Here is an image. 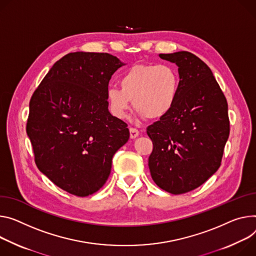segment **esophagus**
Returning a JSON list of instances; mask_svg holds the SVG:
<instances>
[{
    "label": "esophagus",
    "instance_id": "1",
    "mask_svg": "<svg viewBox=\"0 0 256 256\" xmlns=\"http://www.w3.org/2000/svg\"><path fill=\"white\" fill-rule=\"evenodd\" d=\"M130 138H134L138 136V134H140V132H138L136 128H130Z\"/></svg>",
    "mask_w": 256,
    "mask_h": 256
}]
</instances>
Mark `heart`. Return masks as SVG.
I'll return each mask as SVG.
<instances>
[{"mask_svg":"<svg viewBox=\"0 0 256 256\" xmlns=\"http://www.w3.org/2000/svg\"><path fill=\"white\" fill-rule=\"evenodd\" d=\"M120 88L108 86L106 100L111 114L124 120L132 100L138 118L159 120L174 106L180 76L168 64H138L130 67L120 78Z\"/></svg>","mask_w":256,"mask_h":256,"instance_id":"b5f03b06","label":"heart"}]
</instances>
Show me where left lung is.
<instances>
[{
    "label": "left lung",
    "mask_w": 256,
    "mask_h": 256,
    "mask_svg": "<svg viewBox=\"0 0 256 256\" xmlns=\"http://www.w3.org/2000/svg\"><path fill=\"white\" fill-rule=\"evenodd\" d=\"M178 66L180 90L172 109L147 128L153 143L149 168L170 194L188 193L220 166L230 134L228 102L212 72L187 52L159 54Z\"/></svg>",
    "instance_id": "obj_1"
}]
</instances>
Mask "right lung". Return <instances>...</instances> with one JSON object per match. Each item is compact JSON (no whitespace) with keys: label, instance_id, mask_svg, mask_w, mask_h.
<instances>
[{"label":"right lung","instance_id":"1","mask_svg":"<svg viewBox=\"0 0 256 256\" xmlns=\"http://www.w3.org/2000/svg\"><path fill=\"white\" fill-rule=\"evenodd\" d=\"M124 63L108 53H69L58 60L30 102L26 132L38 168L78 197L106 182L114 153L130 138L108 111L106 90Z\"/></svg>","mask_w":256,"mask_h":256}]
</instances>
